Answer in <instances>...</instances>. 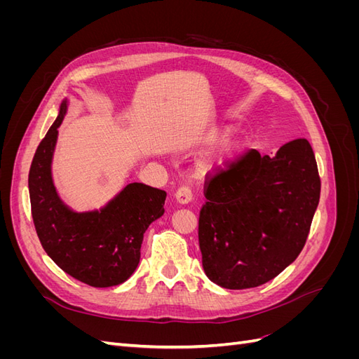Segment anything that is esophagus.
Instances as JSON below:
<instances>
[{
    "label": "esophagus",
    "mask_w": 359,
    "mask_h": 359,
    "mask_svg": "<svg viewBox=\"0 0 359 359\" xmlns=\"http://www.w3.org/2000/svg\"><path fill=\"white\" fill-rule=\"evenodd\" d=\"M175 199L181 205H186V203L191 202V199H193L191 189L190 187H180L175 193Z\"/></svg>",
    "instance_id": "obj_1"
}]
</instances>
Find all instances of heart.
<instances>
[{"label": "heart", "instance_id": "heart-1", "mask_svg": "<svg viewBox=\"0 0 359 359\" xmlns=\"http://www.w3.org/2000/svg\"><path fill=\"white\" fill-rule=\"evenodd\" d=\"M235 132H236V128L233 126H226L214 135L212 142L214 144L226 142V140H229L235 135ZM244 151H245V145L243 140H232V142L223 147L220 153L217 154L215 165L217 166H229V165H232V163L238 161L243 157Z\"/></svg>", "mask_w": 359, "mask_h": 359}]
</instances>
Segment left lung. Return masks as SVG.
Returning <instances> with one entry per match:
<instances>
[{
  "mask_svg": "<svg viewBox=\"0 0 359 359\" xmlns=\"http://www.w3.org/2000/svg\"><path fill=\"white\" fill-rule=\"evenodd\" d=\"M199 217L206 277L248 289L277 277L298 257L320 198L316 158L306 139L276 156L252 149L211 180Z\"/></svg>",
  "mask_w": 359,
  "mask_h": 359,
  "instance_id": "obj_1",
  "label": "left lung"
}]
</instances>
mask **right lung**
Returning a JSON list of instances; mask_svg holds the SVG:
<instances>
[{"mask_svg":"<svg viewBox=\"0 0 359 359\" xmlns=\"http://www.w3.org/2000/svg\"><path fill=\"white\" fill-rule=\"evenodd\" d=\"M69 106L66 97L31 163L32 220L43 248L62 271L90 286L111 287L136 271L145 231L165 214L166 191L128 182L99 210L76 211L64 202L53 182L52 161Z\"/></svg>","mask_w":359,"mask_h":359,"instance_id":"1","label":"right lung"}]
</instances>
